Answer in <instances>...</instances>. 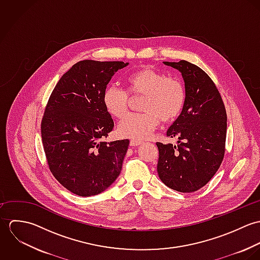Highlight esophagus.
<instances>
[{"label":"esophagus","mask_w":260,"mask_h":260,"mask_svg":"<svg viewBox=\"0 0 260 260\" xmlns=\"http://www.w3.org/2000/svg\"><path fill=\"white\" fill-rule=\"evenodd\" d=\"M142 142L139 141V140H130V145L131 146H138L140 145Z\"/></svg>","instance_id":"obj_1"}]
</instances>
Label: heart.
<instances>
[{
	"instance_id": "1",
	"label": "heart",
	"mask_w": 260,
	"mask_h": 260,
	"mask_svg": "<svg viewBox=\"0 0 260 260\" xmlns=\"http://www.w3.org/2000/svg\"><path fill=\"white\" fill-rule=\"evenodd\" d=\"M128 93L110 85L105 88L102 101L105 109L115 118H123L129 108V95L140 96L142 113L130 114L118 125L122 137L142 140L159 126L160 122H174L181 114L186 101L185 86L175 76H165L159 70L142 67L126 79Z\"/></svg>"
}]
</instances>
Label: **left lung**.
Listing matches in <instances>:
<instances>
[{
    "label": "left lung",
    "mask_w": 260,
    "mask_h": 260,
    "mask_svg": "<svg viewBox=\"0 0 260 260\" xmlns=\"http://www.w3.org/2000/svg\"><path fill=\"white\" fill-rule=\"evenodd\" d=\"M179 70L185 82L186 101L167 131L178 144L157 142V172L169 188L190 193L206 185L220 167L225 153L227 116L212 79L198 66L181 60L164 62Z\"/></svg>",
    "instance_id": "1"
}]
</instances>
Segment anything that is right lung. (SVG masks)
<instances>
[{"label": "right lung", "instance_id": "1", "mask_svg": "<svg viewBox=\"0 0 260 260\" xmlns=\"http://www.w3.org/2000/svg\"><path fill=\"white\" fill-rule=\"evenodd\" d=\"M128 63L83 60L61 77L41 121L47 164L61 185L79 196L103 192L119 176L129 140L104 142L114 128L103 92Z\"/></svg>", "mask_w": 260, "mask_h": 260}]
</instances>
